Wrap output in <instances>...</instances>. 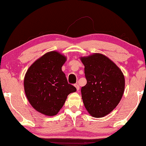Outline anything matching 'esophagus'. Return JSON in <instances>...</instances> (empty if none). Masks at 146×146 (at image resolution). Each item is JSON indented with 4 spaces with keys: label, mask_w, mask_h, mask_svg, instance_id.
<instances>
[{
    "label": "esophagus",
    "mask_w": 146,
    "mask_h": 146,
    "mask_svg": "<svg viewBox=\"0 0 146 146\" xmlns=\"http://www.w3.org/2000/svg\"><path fill=\"white\" fill-rule=\"evenodd\" d=\"M74 86H75V87L76 88V90H77V91H78V90H79V89H80V87H79V86H78V84H75V85H74Z\"/></svg>",
    "instance_id": "34e87169"
}]
</instances>
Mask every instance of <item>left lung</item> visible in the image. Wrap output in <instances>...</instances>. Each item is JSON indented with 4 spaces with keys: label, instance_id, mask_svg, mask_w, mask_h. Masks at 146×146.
I'll return each mask as SVG.
<instances>
[{
    "label": "left lung",
    "instance_id": "1",
    "mask_svg": "<svg viewBox=\"0 0 146 146\" xmlns=\"http://www.w3.org/2000/svg\"><path fill=\"white\" fill-rule=\"evenodd\" d=\"M86 85L81 88L84 104L90 114L100 118L111 113L120 102L125 88L124 76L119 68L100 53L81 57Z\"/></svg>",
    "mask_w": 146,
    "mask_h": 146
}]
</instances>
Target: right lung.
<instances>
[{"mask_svg":"<svg viewBox=\"0 0 146 146\" xmlns=\"http://www.w3.org/2000/svg\"><path fill=\"white\" fill-rule=\"evenodd\" d=\"M66 58L50 51L29 68L24 77L25 93L30 104L39 113L48 116L57 114L69 94L76 91L68 84L62 66Z\"/></svg>","mask_w":146,"mask_h":146,"instance_id":"add662e5","label":"right lung"}]
</instances>
